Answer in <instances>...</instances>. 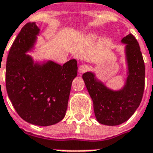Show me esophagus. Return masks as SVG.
Here are the masks:
<instances>
[{"label":"esophagus","instance_id":"obj_1","mask_svg":"<svg viewBox=\"0 0 153 153\" xmlns=\"http://www.w3.org/2000/svg\"><path fill=\"white\" fill-rule=\"evenodd\" d=\"M89 70V66L86 64H83V65H81L79 68V71L80 73H85L87 71Z\"/></svg>","mask_w":153,"mask_h":153}]
</instances>
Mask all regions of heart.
<instances>
[{"mask_svg":"<svg viewBox=\"0 0 153 153\" xmlns=\"http://www.w3.org/2000/svg\"><path fill=\"white\" fill-rule=\"evenodd\" d=\"M91 37H92V38H94V37H95V36H94V35H91Z\"/></svg>","mask_w":153,"mask_h":153,"instance_id":"heart-1","label":"heart"}]
</instances>
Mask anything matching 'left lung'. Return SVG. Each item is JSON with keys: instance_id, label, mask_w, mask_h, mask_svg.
<instances>
[{"instance_id": "left-lung-1", "label": "left lung", "mask_w": 153, "mask_h": 153, "mask_svg": "<svg viewBox=\"0 0 153 153\" xmlns=\"http://www.w3.org/2000/svg\"><path fill=\"white\" fill-rule=\"evenodd\" d=\"M126 44L128 77L120 91H112L96 79L92 72L82 74L94 104L97 121L105 126H118L130 117L140 105L145 89V68L137 40L132 34L121 39Z\"/></svg>"}]
</instances>
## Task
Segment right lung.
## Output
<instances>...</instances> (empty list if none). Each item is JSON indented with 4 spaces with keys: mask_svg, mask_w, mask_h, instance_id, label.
I'll use <instances>...</instances> for the list:
<instances>
[{
    "mask_svg": "<svg viewBox=\"0 0 153 153\" xmlns=\"http://www.w3.org/2000/svg\"><path fill=\"white\" fill-rule=\"evenodd\" d=\"M39 32L36 23H27L13 42L6 62V90L21 118L48 126L64 117L78 64L75 59L62 66L52 61L34 62L26 53L33 48Z\"/></svg>",
    "mask_w": 153,
    "mask_h": 153,
    "instance_id": "obj_1",
    "label": "right lung"
}]
</instances>
